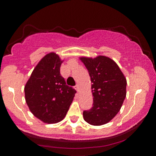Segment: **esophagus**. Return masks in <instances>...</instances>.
Segmentation results:
<instances>
[{
  "instance_id": "obj_1",
  "label": "esophagus",
  "mask_w": 156,
  "mask_h": 156,
  "mask_svg": "<svg viewBox=\"0 0 156 156\" xmlns=\"http://www.w3.org/2000/svg\"><path fill=\"white\" fill-rule=\"evenodd\" d=\"M76 90L78 91V92H79V85H78V84H76Z\"/></svg>"
}]
</instances>
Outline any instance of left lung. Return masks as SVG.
<instances>
[{
	"label": "left lung",
	"mask_w": 156,
	"mask_h": 156,
	"mask_svg": "<svg viewBox=\"0 0 156 156\" xmlns=\"http://www.w3.org/2000/svg\"><path fill=\"white\" fill-rule=\"evenodd\" d=\"M92 81L93 106L83 111V119L92 125L108 123L120 110L126 97V78L112 59L99 55L81 57Z\"/></svg>",
	"instance_id": "8db88e82"
}]
</instances>
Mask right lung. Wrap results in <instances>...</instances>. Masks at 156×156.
Returning <instances> with one entry per match:
<instances>
[{
    "instance_id": "add662e5",
    "label": "right lung",
    "mask_w": 156,
    "mask_h": 156,
    "mask_svg": "<svg viewBox=\"0 0 156 156\" xmlns=\"http://www.w3.org/2000/svg\"><path fill=\"white\" fill-rule=\"evenodd\" d=\"M59 56L50 53L36 66L25 87V97L32 114L45 123L65 117L76 91L61 76Z\"/></svg>"
}]
</instances>
